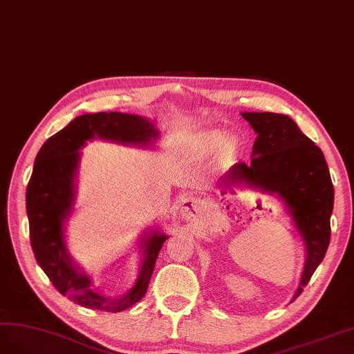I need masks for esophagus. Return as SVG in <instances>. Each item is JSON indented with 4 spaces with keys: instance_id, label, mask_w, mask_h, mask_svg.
Masks as SVG:
<instances>
[{
    "instance_id": "34e87169",
    "label": "esophagus",
    "mask_w": 354,
    "mask_h": 354,
    "mask_svg": "<svg viewBox=\"0 0 354 354\" xmlns=\"http://www.w3.org/2000/svg\"><path fill=\"white\" fill-rule=\"evenodd\" d=\"M198 212V201L196 197L185 196L180 203V214L185 221H191Z\"/></svg>"
}]
</instances>
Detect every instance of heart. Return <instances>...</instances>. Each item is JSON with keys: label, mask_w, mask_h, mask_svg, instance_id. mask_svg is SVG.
Wrapping results in <instances>:
<instances>
[{"label": "heart", "mask_w": 354, "mask_h": 354, "mask_svg": "<svg viewBox=\"0 0 354 354\" xmlns=\"http://www.w3.org/2000/svg\"><path fill=\"white\" fill-rule=\"evenodd\" d=\"M221 142H222V135L221 133H212V135L207 136L206 141H204V144H206L207 148L219 145Z\"/></svg>", "instance_id": "1"}]
</instances>
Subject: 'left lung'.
I'll return each mask as SVG.
<instances>
[{"instance_id":"left-lung-1","label":"left lung","mask_w":354,"mask_h":354,"mask_svg":"<svg viewBox=\"0 0 354 354\" xmlns=\"http://www.w3.org/2000/svg\"><path fill=\"white\" fill-rule=\"evenodd\" d=\"M257 133L252 165H234L222 184L245 182L277 192L285 201L306 245V265L295 292L297 299L324 260L330 239L334 187L321 148L299 129L292 119L278 113H243Z\"/></svg>"}]
</instances>
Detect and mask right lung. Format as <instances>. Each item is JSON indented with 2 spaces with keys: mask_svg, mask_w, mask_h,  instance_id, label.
I'll return each mask as SVG.
<instances>
[{
  "mask_svg": "<svg viewBox=\"0 0 354 354\" xmlns=\"http://www.w3.org/2000/svg\"><path fill=\"white\" fill-rule=\"evenodd\" d=\"M122 144L147 145L157 138L154 124L140 116L124 113H95L73 119L64 129L44 142L37 154L26 188V212L33 254L55 290L88 309L122 312L138 303L147 292L156 259L167 235L154 232L144 244V261L133 288L119 299H110L91 288V281L79 272L66 253L63 222L73 203V176L79 162V148L93 138Z\"/></svg>",
  "mask_w": 354,
  "mask_h": 354,
  "instance_id": "right-lung-1",
  "label": "right lung"
}]
</instances>
